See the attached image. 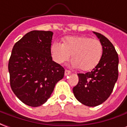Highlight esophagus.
<instances>
[{
  "mask_svg": "<svg viewBox=\"0 0 127 127\" xmlns=\"http://www.w3.org/2000/svg\"><path fill=\"white\" fill-rule=\"evenodd\" d=\"M71 74V72L70 71H69V70H65V76H67V75H69Z\"/></svg>",
  "mask_w": 127,
  "mask_h": 127,
  "instance_id": "1",
  "label": "esophagus"
}]
</instances>
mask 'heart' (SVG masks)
I'll list each match as a JSON object with an SVG mask.
<instances>
[{
    "mask_svg": "<svg viewBox=\"0 0 127 127\" xmlns=\"http://www.w3.org/2000/svg\"><path fill=\"white\" fill-rule=\"evenodd\" d=\"M51 55L55 62L62 64L70 59L72 65L83 71H89L100 62L103 53L101 42L87 36H69L64 43L54 42L51 46Z\"/></svg>",
    "mask_w": 127,
    "mask_h": 127,
    "instance_id": "obj_1",
    "label": "heart"
}]
</instances>
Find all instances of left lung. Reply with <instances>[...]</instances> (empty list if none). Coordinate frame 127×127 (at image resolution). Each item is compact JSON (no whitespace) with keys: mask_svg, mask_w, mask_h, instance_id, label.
<instances>
[{"mask_svg":"<svg viewBox=\"0 0 127 127\" xmlns=\"http://www.w3.org/2000/svg\"><path fill=\"white\" fill-rule=\"evenodd\" d=\"M103 46L100 62L92 71L78 74L79 80L73 88L78 101L89 107L101 104L112 92L118 76V56L112 42L102 34L93 32Z\"/></svg>","mask_w":127,"mask_h":127,"instance_id":"obj_1","label":"left lung"}]
</instances>
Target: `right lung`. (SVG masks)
I'll return each mask as SVG.
<instances>
[{
	"instance_id": "add662e5",
	"label": "right lung",
	"mask_w": 127,
	"mask_h": 127,
	"mask_svg": "<svg viewBox=\"0 0 127 127\" xmlns=\"http://www.w3.org/2000/svg\"><path fill=\"white\" fill-rule=\"evenodd\" d=\"M51 31L33 30L15 44L9 61L10 85L19 100L42 105L64 76V68L52 60Z\"/></svg>"
}]
</instances>
